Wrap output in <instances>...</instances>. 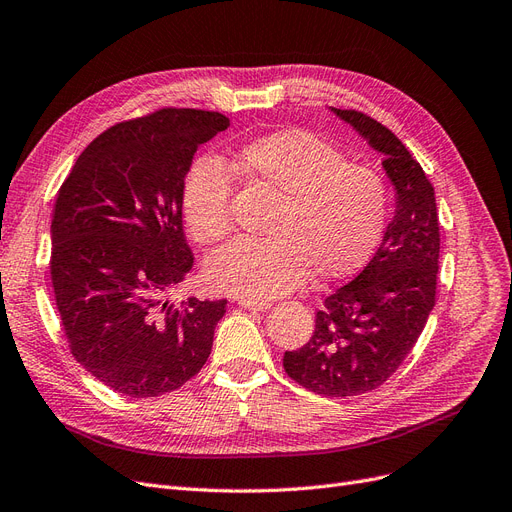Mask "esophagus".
I'll return each mask as SVG.
<instances>
[{
    "mask_svg": "<svg viewBox=\"0 0 512 512\" xmlns=\"http://www.w3.org/2000/svg\"><path fill=\"white\" fill-rule=\"evenodd\" d=\"M238 306H242L246 310L263 312V310H270L272 304H268V301H257V299H238Z\"/></svg>",
    "mask_w": 512,
    "mask_h": 512,
    "instance_id": "1",
    "label": "esophagus"
}]
</instances>
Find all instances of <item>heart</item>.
<instances>
[{"label": "heart", "instance_id": "b5f03b06", "mask_svg": "<svg viewBox=\"0 0 512 512\" xmlns=\"http://www.w3.org/2000/svg\"><path fill=\"white\" fill-rule=\"evenodd\" d=\"M230 170L276 198L266 240L240 238L206 263L221 293L270 299L310 276L339 278L361 268L382 238L390 189L375 168L346 162L314 132L287 128L238 147ZM215 158H198L183 181L187 230L213 244L232 230V175Z\"/></svg>", "mask_w": 512, "mask_h": 512}]
</instances>
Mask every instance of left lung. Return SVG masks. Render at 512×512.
Masks as SVG:
<instances>
[{
  "label": "left lung",
  "instance_id": "obj_1",
  "mask_svg": "<svg viewBox=\"0 0 512 512\" xmlns=\"http://www.w3.org/2000/svg\"><path fill=\"white\" fill-rule=\"evenodd\" d=\"M331 111L384 156L396 208L371 261L325 299L310 342L282 365L316 394L354 396L382 386L418 342L437 295L441 238L434 187L399 137L361 111Z\"/></svg>",
  "mask_w": 512,
  "mask_h": 512
}]
</instances>
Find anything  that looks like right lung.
<instances>
[{
  "label": "right lung",
  "instance_id": "add662e5",
  "mask_svg": "<svg viewBox=\"0 0 512 512\" xmlns=\"http://www.w3.org/2000/svg\"><path fill=\"white\" fill-rule=\"evenodd\" d=\"M230 120L160 109L107 128L75 160L52 213L50 276L71 354L132 399L181 388L213 348L225 299L166 295L194 255L183 232V181L196 149Z\"/></svg>",
  "mask_w": 512,
  "mask_h": 512
}]
</instances>
